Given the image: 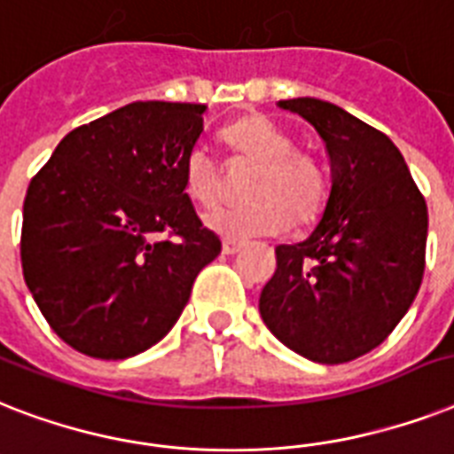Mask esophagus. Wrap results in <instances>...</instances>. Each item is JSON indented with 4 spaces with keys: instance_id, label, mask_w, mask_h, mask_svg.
<instances>
[{
    "instance_id": "34e87169",
    "label": "esophagus",
    "mask_w": 454,
    "mask_h": 454,
    "mask_svg": "<svg viewBox=\"0 0 454 454\" xmlns=\"http://www.w3.org/2000/svg\"><path fill=\"white\" fill-rule=\"evenodd\" d=\"M241 248H244V244H237V241H230V239H227V241H223L224 255H237Z\"/></svg>"
}]
</instances>
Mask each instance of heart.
Masks as SVG:
<instances>
[{"label": "heart", "mask_w": 454, "mask_h": 454, "mask_svg": "<svg viewBox=\"0 0 454 454\" xmlns=\"http://www.w3.org/2000/svg\"><path fill=\"white\" fill-rule=\"evenodd\" d=\"M234 157L255 164L248 183V206L210 213L206 224L224 239L277 237L290 224L314 223L328 201V176L314 154L297 150L288 130L262 114H250L223 130ZM184 194L194 204L213 208L223 199V168L206 150L184 159Z\"/></svg>", "instance_id": "b5f03b06"}]
</instances>
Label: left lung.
Segmentation results:
<instances>
[{
	"instance_id": "obj_1",
	"label": "left lung",
	"mask_w": 454,
	"mask_h": 454,
	"mask_svg": "<svg viewBox=\"0 0 454 454\" xmlns=\"http://www.w3.org/2000/svg\"><path fill=\"white\" fill-rule=\"evenodd\" d=\"M278 107L307 119L324 140L330 194L309 237L277 246L260 317L300 356L347 364L382 344L411 309L424 274L427 201L382 130L318 98Z\"/></svg>"
}]
</instances>
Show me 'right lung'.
<instances>
[{
	"label": "right lung",
	"instance_id": "right-lung-1",
	"mask_svg": "<svg viewBox=\"0 0 454 454\" xmlns=\"http://www.w3.org/2000/svg\"><path fill=\"white\" fill-rule=\"evenodd\" d=\"M204 112L192 103L124 105L70 130L32 177L23 277L72 349L105 361L150 349L220 255V239L184 194V159Z\"/></svg>",
	"mask_w": 454,
	"mask_h": 454
}]
</instances>
